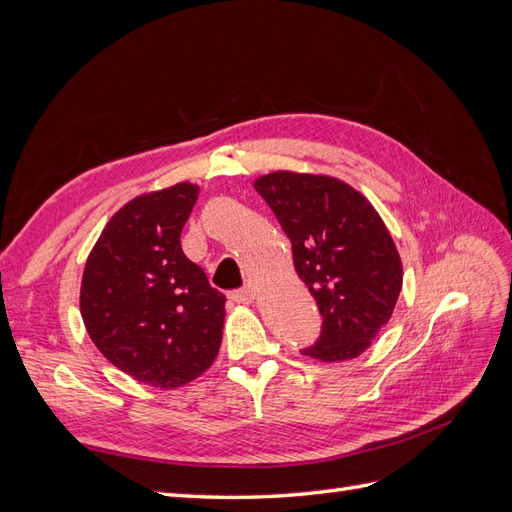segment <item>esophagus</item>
<instances>
[{"mask_svg": "<svg viewBox=\"0 0 512 512\" xmlns=\"http://www.w3.org/2000/svg\"><path fill=\"white\" fill-rule=\"evenodd\" d=\"M228 297H230L232 301H237V303H254V299H256V290L247 286V288H241V290L230 292Z\"/></svg>", "mask_w": 512, "mask_h": 512, "instance_id": "obj_1", "label": "esophagus"}]
</instances>
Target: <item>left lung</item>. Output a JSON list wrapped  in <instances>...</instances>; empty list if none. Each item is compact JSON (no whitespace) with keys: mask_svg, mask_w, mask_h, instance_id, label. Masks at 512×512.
<instances>
[{"mask_svg":"<svg viewBox=\"0 0 512 512\" xmlns=\"http://www.w3.org/2000/svg\"><path fill=\"white\" fill-rule=\"evenodd\" d=\"M292 243V262L318 303L322 335L303 354L342 363L363 354L397 305L404 267L374 205L350 183L273 170L254 181Z\"/></svg>","mask_w":512,"mask_h":512,"instance_id":"left-lung-1","label":"left lung"}]
</instances>
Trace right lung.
<instances>
[{
	"mask_svg": "<svg viewBox=\"0 0 512 512\" xmlns=\"http://www.w3.org/2000/svg\"><path fill=\"white\" fill-rule=\"evenodd\" d=\"M200 188L181 181L123 205L85 262L81 316L96 348L156 389L203 376L220 352L226 297L183 254Z\"/></svg>",
	"mask_w": 512,
	"mask_h": 512,
	"instance_id": "right-lung-1",
	"label": "right lung"
}]
</instances>
